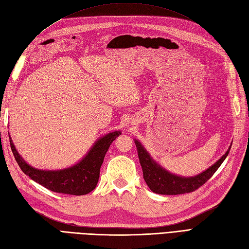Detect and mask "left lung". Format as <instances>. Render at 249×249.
I'll use <instances>...</instances> for the list:
<instances>
[{"mask_svg": "<svg viewBox=\"0 0 249 249\" xmlns=\"http://www.w3.org/2000/svg\"><path fill=\"white\" fill-rule=\"evenodd\" d=\"M134 141L137 147L139 161L143 171V178H144L145 183L153 192L165 195L184 194L198 189L220 167L225 158L228 157L231 146V144L227 153L207 170L202 171L197 176L186 178L173 175V173L163 168L159 163H157L153 159L152 156L148 154L147 150L141 144L139 140L134 139Z\"/></svg>", "mask_w": 249, "mask_h": 249, "instance_id": "left-lung-1", "label": "left lung"}]
</instances>
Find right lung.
I'll return each instance as SVG.
<instances>
[{
	"instance_id": "add662e5",
	"label": "right lung",
	"mask_w": 249,
	"mask_h": 249,
	"mask_svg": "<svg viewBox=\"0 0 249 249\" xmlns=\"http://www.w3.org/2000/svg\"><path fill=\"white\" fill-rule=\"evenodd\" d=\"M120 134V131H114L104 135L94 142L88 153L77 164L57 170H44L32 167L20 157L10 136L9 140L11 150L18 166L34 182L57 193L84 195L91 192L96 187L105 155L108 152L111 143Z\"/></svg>"
}]
</instances>
